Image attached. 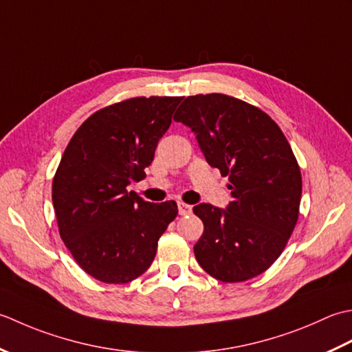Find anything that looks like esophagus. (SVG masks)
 Returning a JSON list of instances; mask_svg holds the SVG:
<instances>
[{"label": "esophagus", "mask_w": 352, "mask_h": 352, "mask_svg": "<svg viewBox=\"0 0 352 352\" xmlns=\"http://www.w3.org/2000/svg\"><path fill=\"white\" fill-rule=\"evenodd\" d=\"M177 210L181 216H186V214L191 212V206L186 205V204H177Z\"/></svg>", "instance_id": "obj_1"}]
</instances>
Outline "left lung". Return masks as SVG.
Instances as JSON below:
<instances>
[{"label":"left lung","mask_w":352,"mask_h":352,"mask_svg":"<svg viewBox=\"0 0 352 352\" xmlns=\"http://www.w3.org/2000/svg\"><path fill=\"white\" fill-rule=\"evenodd\" d=\"M175 120L195 132L206 162L229 177L232 197L226 210L192 208L204 221L197 263L223 283L263 274L281 255L299 217L302 177L289 141L266 112L225 94L186 97Z\"/></svg>","instance_id":"8db88e82"}]
</instances>
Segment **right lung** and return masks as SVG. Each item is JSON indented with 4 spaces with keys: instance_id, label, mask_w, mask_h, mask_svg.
Returning <instances> with one entry per match:
<instances>
[{
    "instance_id": "add662e5",
    "label": "right lung",
    "mask_w": 352,
    "mask_h": 352,
    "mask_svg": "<svg viewBox=\"0 0 352 352\" xmlns=\"http://www.w3.org/2000/svg\"><path fill=\"white\" fill-rule=\"evenodd\" d=\"M182 97H135L106 106L77 129L53 179L60 239L86 274L126 284L153 263L177 216L175 200L150 204L127 191L144 179Z\"/></svg>"
}]
</instances>
